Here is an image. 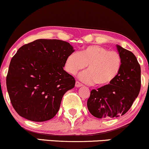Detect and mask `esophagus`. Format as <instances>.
Returning <instances> with one entry per match:
<instances>
[{"mask_svg":"<svg viewBox=\"0 0 149 149\" xmlns=\"http://www.w3.org/2000/svg\"><path fill=\"white\" fill-rule=\"evenodd\" d=\"M81 86H83V84H82V83H80V82H78V81L76 82V88H80V87H81Z\"/></svg>","mask_w":149,"mask_h":149,"instance_id":"obj_1","label":"esophagus"}]
</instances>
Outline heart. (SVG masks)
Wrapping results in <instances>:
<instances>
[{
    "label": "heart",
    "mask_w": 149,
    "mask_h": 149,
    "mask_svg": "<svg viewBox=\"0 0 149 149\" xmlns=\"http://www.w3.org/2000/svg\"><path fill=\"white\" fill-rule=\"evenodd\" d=\"M122 57L116 51H109L100 45H90L66 57L64 68L76 75L88 65V70L80 75V80L89 84L106 87L111 84L122 68Z\"/></svg>",
    "instance_id": "b5f03b06"
}]
</instances>
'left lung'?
<instances>
[{
	"instance_id": "obj_1",
	"label": "left lung",
	"mask_w": 149,
	"mask_h": 149,
	"mask_svg": "<svg viewBox=\"0 0 149 149\" xmlns=\"http://www.w3.org/2000/svg\"><path fill=\"white\" fill-rule=\"evenodd\" d=\"M122 68L111 84L92 90L88 100L90 113L98 118H112L125 114L141 89V67L132 52L118 45Z\"/></svg>"
}]
</instances>
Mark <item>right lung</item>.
Segmentation results:
<instances>
[{"label": "right lung", "instance_id": "right-lung-1", "mask_svg": "<svg viewBox=\"0 0 149 149\" xmlns=\"http://www.w3.org/2000/svg\"><path fill=\"white\" fill-rule=\"evenodd\" d=\"M73 52L70 43L57 39H38L18 49L10 61L6 85L19 115L43 122L57 113L64 95L76 83L63 69Z\"/></svg>", "mask_w": 149, "mask_h": 149}]
</instances>
